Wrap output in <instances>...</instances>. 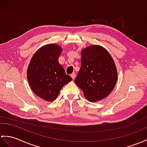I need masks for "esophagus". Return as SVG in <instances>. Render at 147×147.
<instances>
[{"instance_id": "esophagus-1", "label": "esophagus", "mask_w": 147, "mask_h": 147, "mask_svg": "<svg viewBox=\"0 0 147 147\" xmlns=\"http://www.w3.org/2000/svg\"><path fill=\"white\" fill-rule=\"evenodd\" d=\"M71 78H73V80H74L75 79V77H76V74H75V73H73L71 74Z\"/></svg>"}]
</instances>
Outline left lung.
<instances>
[{
    "label": "left lung",
    "instance_id": "obj_1",
    "mask_svg": "<svg viewBox=\"0 0 147 147\" xmlns=\"http://www.w3.org/2000/svg\"><path fill=\"white\" fill-rule=\"evenodd\" d=\"M118 74L113 59L100 46H91L82 51L81 66L75 83L90 101L108 96L117 81Z\"/></svg>",
    "mask_w": 147,
    "mask_h": 147
}]
</instances>
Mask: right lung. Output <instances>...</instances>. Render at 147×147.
Listing matches in <instances>:
<instances>
[{"instance_id": "1", "label": "right lung", "mask_w": 147, "mask_h": 147, "mask_svg": "<svg viewBox=\"0 0 147 147\" xmlns=\"http://www.w3.org/2000/svg\"><path fill=\"white\" fill-rule=\"evenodd\" d=\"M61 51L62 48L56 44L42 47L33 56L27 69L32 90L46 101H54L64 85L73 80L58 61Z\"/></svg>"}]
</instances>
